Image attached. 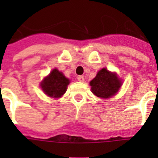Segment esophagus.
<instances>
[{"label": "esophagus", "mask_w": 158, "mask_h": 158, "mask_svg": "<svg viewBox=\"0 0 158 158\" xmlns=\"http://www.w3.org/2000/svg\"><path fill=\"white\" fill-rule=\"evenodd\" d=\"M77 79H78V80H79V82H84V76H83V75H79V76H78V78H77Z\"/></svg>", "instance_id": "1"}]
</instances>
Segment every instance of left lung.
<instances>
[{"instance_id": "1", "label": "left lung", "mask_w": 158, "mask_h": 158, "mask_svg": "<svg viewBox=\"0 0 158 158\" xmlns=\"http://www.w3.org/2000/svg\"><path fill=\"white\" fill-rule=\"evenodd\" d=\"M92 93L101 98H109L114 96L120 89L122 81L118 78L115 72H110L102 68L96 77L89 83Z\"/></svg>"}]
</instances>
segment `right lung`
I'll use <instances>...</instances> for the list:
<instances>
[{
    "instance_id": "1",
    "label": "right lung",
    "mask_w": 158,
    "mask_h": 158,
    "mask_svg": "<svg viewBox=\"0 0 158 158\" xmlns=\"http://www.w3.org/2000/svg\"><path fill=\"white\" fill-rule=\"evenodd\" d=\"M69 79L57 69L52 70L49 75L41 82V89L48 97L59 98L66 92Z\"/></svg>"
}]
</instances>
